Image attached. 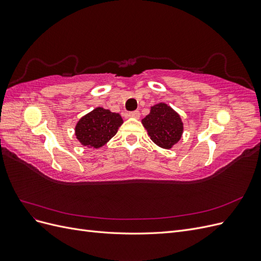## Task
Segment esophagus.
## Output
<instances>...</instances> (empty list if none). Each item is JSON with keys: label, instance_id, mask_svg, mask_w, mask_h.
Here are the masks:
<instances>
[{"label": "esophagus", "instance_id": "34e87169", "mask_svg": "<svg viewBox=\"0 0 261 261\" xmlns=\"http://www.w3.org/2000/svg\"><path fill=\"white\" fill-rule=\"evenodd\" d=\"M129 117H134V118H138L140 116V113L138 111H132V112H128L127 114Z\"/></svg>", "mask_w": 261, "mask_h": 261}]
</instances>
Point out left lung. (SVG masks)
Listing matches in <instances>:
<instances>
[{"mask_svg":"<svg viewBox=\"0 0 261 261\" xmlns=\"http://www.w3.org/2000/svg\"><path fill=\"white\" fill-rule=\"evenodd\" d=\"M141 122L153 143L164 149H170L175 145L183 133V123L179 115L165 103L151 107L150 113Z\"/></svg>","mask_w":261,"mask_h":261,"instance_id":"8db88e82","label":"left lung"}]
</instances>
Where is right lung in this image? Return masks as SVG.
<instances>
[{
	"instance_id": "1",
	"label": "right lung",
	"mask_w": 261,
	"mask_h": 261,
	"mask_svg": "<svg viewBox=\"0 0 261 261\" xmlns=\"http://www.w3.org/2000/svg\"><path fill=\"white\" fill-rule=\"evenodd\" d=\"M122 124L123 118L118 113L97 108L78 121L75 135L82 145L98 149L115 135Z\"/></svg>"
}]
</instances>
